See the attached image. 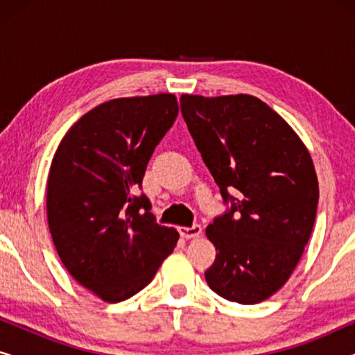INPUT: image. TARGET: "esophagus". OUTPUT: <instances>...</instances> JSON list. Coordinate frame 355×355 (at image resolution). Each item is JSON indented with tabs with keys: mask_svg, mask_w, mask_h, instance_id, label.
Listing matches in <instances>:
<instances>
[{
	"mask_svg": "<svg viewBox=\"0 0 355 355\" xmlns=\"http://www.w3.org/2000/svg\"><path fill=\"white\" fill-rule=\"evenodd\" d=\"M179 234H181L184 239H193V237H198L202 234V226L200 225H193L191 227L181 226L179 227Z\"/></svg>",
	"mask_w": 355,
	"mask_h": 355,
	"instance_id": "1",
	"label": "esophagus"
}]
</instances>
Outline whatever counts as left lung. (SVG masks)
<instances>
[{
    "mask_svg": "<svg viewBox=\"0 0 355 355\" xmlns=\"http://www.w3.org/2000/svg\"><path fill=\"white\" fill-rule=\"evenodd\" d=\"M181 113L226 211L207 227L216 259L211 291L259 304L284 286L317 216L310 153L288 123L252 95H182Z\"/></svg>",
    "mask_w": 355,
    "mask_h": 355,
    "instance_id": "8db88e82",
    "label": "left lung"
}]
</instances>
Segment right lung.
<instances>
[{
    "mask_svg": "<svg viewBox=\"0 0 355 355\" xmlns=\"http://www.w3.org/2000/svg\"><path fill=\"white\" fill-rule=\"evenodd\" d=\"M178 113L171 94L106 101L67 130L51 162L46 215L58 255L106 302L142 291L176 247L178 231L158 225L139 191Z\"/></svg>",
    "mask_w": 355,
    "mask_h": 355,
    "instance_id": "add662e5",
    "label": "right lung"
}]
</instances>
